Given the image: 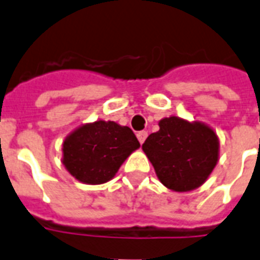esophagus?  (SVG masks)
Returning <instances> with one entry per match:
<instances>
[{
  "label": "esophagus",
  "instance_id": "1",
  "mask_svg": "<svg viewBox=\"0 0 260 260\" xmlns=\"http://www.w3.org/2000/svg\"><path fill=\"white\" fill-rule=\"evenodd\" d=\"M147 136H148V132L147 131H141V132H139L137 134V139H139V141H140V144H143L145 141V139H147Z\"/></svg>",
  "mask_w": 260,
  "mask_h": 260
}]
</instances>
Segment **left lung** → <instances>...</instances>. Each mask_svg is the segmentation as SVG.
Listing matches in <instances>:
<instances>
[{"instance_id":"8db88e82","label":"left lung","mask_w":260,"mask_h":260,"mask_svg":"<svg viewBox=\"0 0 260 260\" xmlns=\"http://www.w3.org/2000/svg\"><path fill=\"white\" fill-rule=\"evenodd\" d=\"M159 126L157 132L147 137L143 151L160 183L175 192L199 188L218 164L216 132L202 121H188L178 116L164 117Z\"/></svg>"}]
</instances>
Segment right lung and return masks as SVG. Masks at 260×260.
<instances>
[{
  "instance_id": "obj_1",
  "label": "right lung",
  "mask_w": 260,
  "mask_h": 260,
  "mask_svg": "<svg viewBox=\"0 0 260 260\" xmlns=\"http://www.w3.org/2000/svg\"><path fill=\"white\" fill-rule=\"evenodd\" d=\"M140 147L129 126L97 120L72 131L62 141L65 170L84 184H104L115 178L126 157Z\"/></svg>"
}]
</instances>
